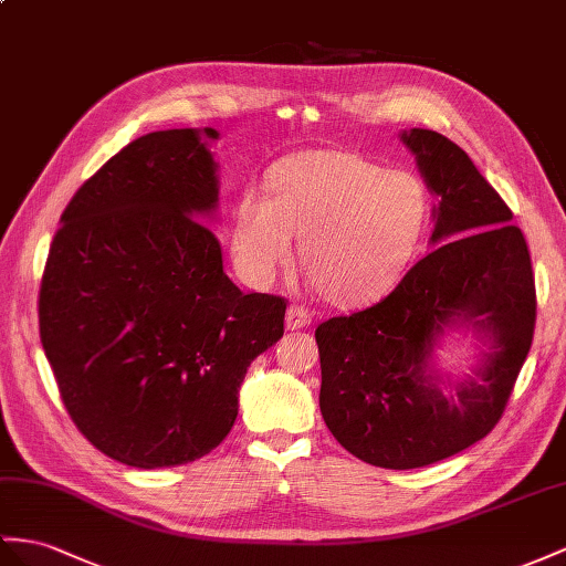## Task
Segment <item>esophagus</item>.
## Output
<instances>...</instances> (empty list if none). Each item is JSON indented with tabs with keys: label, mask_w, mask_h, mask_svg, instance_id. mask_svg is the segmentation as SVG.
I'll return each mask as SVG.
<instances>
[{
	"label": "esophagus",
	"mask_w": 566,
	"mask_h": 566,
	"mask_svg": "<svg viewBox=\"0 0 566 566\" xmlns=\"http://www.w3.org/2000/svg\"><path fill=\"white\" fill-rule=\"evenodd\" d=\"M311 311L306 306H294L286 308V329H301V327H308L311 325Z\"/></svg>",
	"instance_id": "esophagus-1"
}]
</instances>
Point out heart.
Masks as SVG:
<instances>
[{
  "instance_id": "b5f03b06",
  "label": "heart",
  "mask_w": 566,
  "mask_h": 566,
  "mask_svg": "<svg viewBox=\"0 0 566 566\" xmlns=\"http://www.w3.org/2000/svg\"><path fill=\"white\" fill-rule=\"evenodd\" d=\"M430 196L411 171L349 150H315L274 167L268 193L245 188L231 251L251 284L272 282L294 255L315 292L335 306H364L395 286L428 229Z\"/></svg>"
}]
</instances>
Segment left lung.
Listing matches in <instances>:
<instances>
[{
	"label": "left lung",
	"mask_w": 566,
	"mask_h": 566,
	"mask_svg": "<svg viewBox=\"0 0 566 566\" xmlns=\"http://www.w3.org/2000/svg\"><path fill=\"white\" fill-rule=\"evenodd\" d=\"M401 140L438 196V249L375 306L317 325L315 342L329 432L360 461L407 471L495 428L533 342L535 282L512 210L471 157L428 128L401 132ZM452 326H473L489 344L463 381L431 366L433 344Z\"/></svg>",
	"instance_id": "1"
}]
</instances>
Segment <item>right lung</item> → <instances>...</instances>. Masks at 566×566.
I'll use <instances>...</instances> for the list:
<instances>
[{
    "label": "right lung",
    "mask_w": 566,
    "mask_h": 566,
    "mask_svg": "<svg viewBox=\"0 0 566 566\" xmlns=\"http://www.w3.org/2000/svg\"><path fill=\"white\" fill-rule=\"evenodd\" d=\"M214 128L128 143L62 212L40 284V342L71 421L136 469L196 461L239 413L286 301L243 294L202 217L217 208Z\"/></svg>",
    "instance_id": "add662e5"
}]
</instances>
